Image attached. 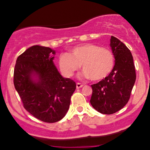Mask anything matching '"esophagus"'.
<instances>
[{
	"label": "esophagus",
	"instance_id": "obj_1",
	"mask_svg": "<svg viewBox=\"0 0 150 150\" xmlns=\"http://www.w3.org/2000/svg\"><path fill=\"white\" fill-rule=\"evenodd\" d=\"M83 86H84V85H83L82 84H81V83H77V84H76L77 89H80V88H82Z\"/></svg>",
	"mask_w": 150,
	"mask_h": 150
}]
</instances>
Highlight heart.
<instances>
[{"instance_id": "1", "label": "heart", "mask_w": 150, "mask_h": 150, "mask_svg": "<svg viewBox=\"0 0 150 150\" xmlns=\"http://www.w3.org/2000/svg\"><path fill=\"white\" fill-rule=\"evenodd\" d=\"M82 65L83 77L92 81L106 78L114 68L115 57L107 48L87 43L73 48L70 54H62L59 57L61 72L66 77H71Z\"/></svg>"}]
</instances>
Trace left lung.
<instances>
[{"label":"left lung","mask_w":150,"mask_h":150,"mask_svg":"<svg viewBox=\"0 0 150 150\" xmlns=\"http://www.w3.org/2000/svg\"><path fill=\"white\" fill-rule=\"evenodd\" d=\"M110 45L115 59L114 68L106 78L91 85L90 100L96 110L105 115L117 112L126 105L136 79L131 51L114 36Z\"/></svg>","instance_id":"8db88e82"}]
</instances>
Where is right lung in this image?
<instances>
[{
    "mask_svg": "<svg viewBox=\"0 0 150 150\" xmlns=\"http://www.w3.org/2000/svg\"><path fill=\"white\" fill-rule=\"evenodd\" d=\"M55 50L33 45L19 56L14 70V85L23 108L47 123L62 120L69 109L76 84L58 71Z\"/></svg>",
    "mask_w": 150,
    "mask_h": 150,
    "instance_id": "obj_1",
    "label": "right lung"
}]
</instances>
